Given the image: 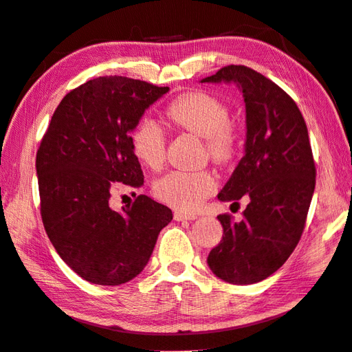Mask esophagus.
I'll return each mask as SVG.
<instances>
[{
	"label": "esophagus",
	"mask_w": 352,
	"mask_h": 352,
	"mask_svg": "<svg viewBox=\"0 0 352 352\" xmlns=\"http://www.w3.org/2000/svg\"><path fill=\"white\" fill-rule=\"evenodd\" d=\"M174 219L177 221H184V220H195L197 215L194 214H186V212H182V210H175L174 212Z\"/></svg>",
	"instance_id": "1"
}]
</instances>
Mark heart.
<instances>
[{
  "label": "heart",
  "mask_w": 352,
  "mask_h": 352,
  "mask_svg": "<svg viewBox=\"0 0 352 352\" xmlns=\"http://www.w3.org/2000/svg\"><path fill=\"white\" fill-rule=\"evenodd\" d=\"M166 117L180 129L204 138L209 157L228 162L235 149V133L229 124V111L219 98L204 92H188L177 97L166 109ZM132 151L144 168L163 166L166 135L152 118H142L131 133ZM217 180L209 170H172L155 182L154 194L163 203L194 212L214 192Z\"/></svg>",
  "instance_id": "1"
}]
</instances>
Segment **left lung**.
<instances>
[{
	"label": "left lung",
	"instance_id": "obj_1",
	"mask_svg": "<svg viewBox=\"0 0 352 352\" xmlns=\"http://www.w3.org/2000/svg\"><path fill=\"white\" fill-rule=\"evenodd\" d=\"M201 82H234L246 107L245 155L220 201L249 198L243 220L223 214V239L208 255L217 277L258 283L289 258L305 229L316 188V164L303 115L276 82L246 66L221 67Z\"/></svg>",
	"mask_w": 352,
	"mask_h": 352
}]
</instances>
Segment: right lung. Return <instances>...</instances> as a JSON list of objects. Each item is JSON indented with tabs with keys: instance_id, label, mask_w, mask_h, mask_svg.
Wrapping results in <instances>:
<instances>
[{
	"instance_id": "obj_1",
	"label": "right lung",
	"mask_w": 352,
	"mask_h": 352,
	"mask_svg": "<svg viewBox=\"0 0 352 352\" xmlns=\"http://www.w3.org/2000/svg\"><path fill=\"white\" fill-rule=\"evenodd\" d=\"M169 91L126 76H98L70 91L36 152L41 219L63 261L95 285L117 286L144 270L172 210L148 195L113 210L111 188L143 186L131 132Z\"/></svg>"
}]
</instances>
